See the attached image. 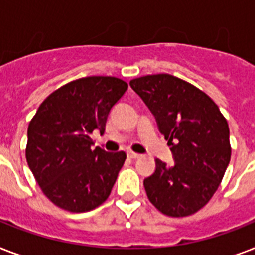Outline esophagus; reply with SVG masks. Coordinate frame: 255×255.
<instances>
[{
    "instance_id": "34e87169",
    "label": "esophagus",
    "mask_w": 255,
    "mask_h": 255,
    "mask_svg": "<svg viewBox=\"0 0 255 255\" xmlns=\"http://www.w3.org/2000/svg\"><path fill=\"white\" fill-rule=\"evenodd\" d=\"M127 156H128V157H129V159H132V160L139 159V157H140L139 153H136V152H132V151H128L127 152Z\"/></svg>"
}]
</instances>
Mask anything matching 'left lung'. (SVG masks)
Returning a JSON list of instances; mask_svg holds the SVG:
<instances>
[{
	"label": "left lung",
	"mask_w": 255,
	"mask_h": 255,
	"mask_svg": "<svg viewBox=\"0 0 255 255\" xmlns=\"http://www.w3.org/2000/svg\"><path fill=\"white\" fill-rule=\"evenodd\" d=\"M129 86L155 115L174 163L156 159L144 188L156 209L186 217L205 206L221 184L232 148L229 126L205 92L169 74L136 78Z\"/></svg>",
	"instance_id": "1"
}]
</instances>
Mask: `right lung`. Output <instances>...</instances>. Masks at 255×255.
I'll list each match as a JSON object with an SVG mask.
<instances>
[{"mask_svg": "<svg viewBox=\"0 0 255 255\" xmlns=\"http://www.w3.org/2000/svg\"><path fill=\"white\" fill-rule=\"evenodd\" d=\"M128 85L115 77H86L46 98L27 128L26 160L42 192L62 209L88 212L108 198L126 152L92 149L111 108Z\"/></svg>", "mask_w": 255, "mask_h": 255, "instance_id": "1", "label": "right lung"}]
</instances>
